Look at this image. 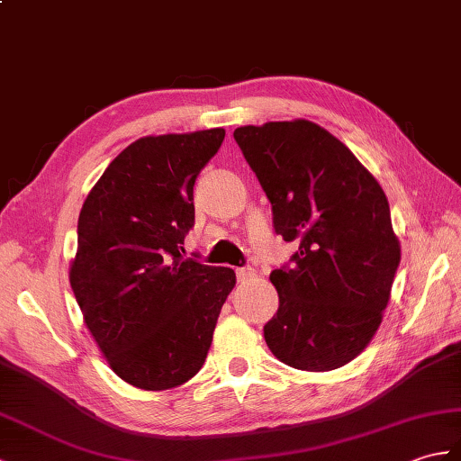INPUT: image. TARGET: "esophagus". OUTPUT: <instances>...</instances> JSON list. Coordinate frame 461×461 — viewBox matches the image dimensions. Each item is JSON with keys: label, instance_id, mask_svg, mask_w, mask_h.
<instances>
[{"label": "esophagus", "instance_id": "34e87169", "mask_svg": "<svg viewBox=\"0 0 461 461\" xmlns=\"http://www.w3.org/2000/svg\"><path fill=\"white\" fill-rule=\"evenodd\" d=\"M235 275H238V281H248L255 275V271L251 267H240V269H235Z\"/></svg>", "mask_w": 461, "mask_h": 461}]
</instances>
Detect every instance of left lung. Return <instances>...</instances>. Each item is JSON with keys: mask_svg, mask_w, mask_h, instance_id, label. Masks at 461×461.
<instances>
[{"mask_svg": "<svg viewBox=\"0 0 461 461\" xmlns=\"http://www.w3.org/2000/svg\"><path fill=\"white\" fill-rule=\"evenodd\" d=\"M273 208V228L298 241L271 273L279 310L265 324L273 356L303 371L356 359L387 308L401 245L387 196L349 149L312 122L233 131Z\"/></svg>", "mask_w": 461, "mask_h": 461, "instance_id": "left-lung-1", "label": "left lung"}]
</instances>
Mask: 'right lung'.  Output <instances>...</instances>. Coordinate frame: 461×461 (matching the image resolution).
<instances>
[{
    "label": "right lung",
    "instance_id": "obj_1",
    "mask_svg": "<svg viewBox=\"0 0 461 461\" xmlns=\"http://www.w3.org/2000/svg\"><path fill=\"white\" fill-rule=\"evenodd\" d=\"M221 127L141 137L84 200L70 286L84 324L117 377L145 391L186 383L204 366L230 267L180 255L194 226V182Z\"/></svg>",
    "mask_w": 461,
    "mask_h": 461
}]
</instances>
